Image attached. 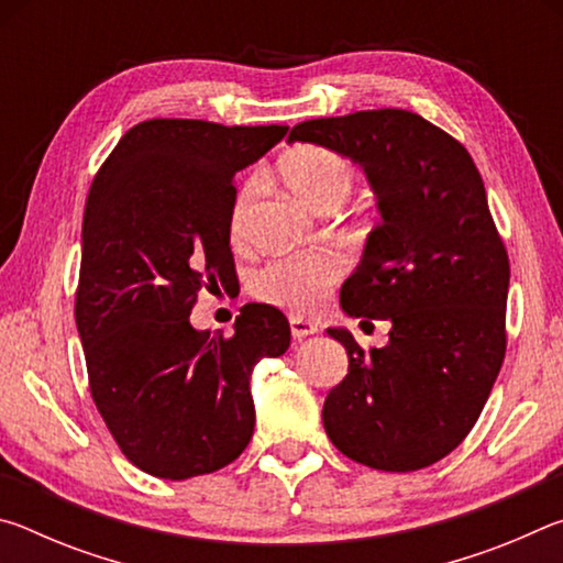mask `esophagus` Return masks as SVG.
<instances>
[{
  "mask_svg": "<svg viewBox=\"0 0 563 563\" xmlns=\"http://www.w3.org/2000/svg\"><path fill=\"white\" fill-rule=\"evenodd\" d=\"M316 330H318L316 322L305 320V318H300V316H290V332H292L295 340L308 338V335H312V332H316Z\"/></svg>",
  "mask_w": 563,
  "mask_h": 563,
  "instance_id": "1",
  "label": "esophagus"
}]
</instances>
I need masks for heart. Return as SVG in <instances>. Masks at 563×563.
<instances>
[{"label":"heart","instance_id":"b5f03b06","mask_svg":"<svg viewBox=\"0 0 563 563\" xmlns=\"http://www.w3.org/2000/svg\"><path fill=\"white\" fill-rule=\"evenodd\" d=\"M283 178L305 203L328 211L338 208L355 188V170L338 151L325 146H300L290 151L280 164ZM258 180L251 178L235 198L231 228L241 233L243 218L251 208ZM345 261L335 251H310L273 258L255 271L251 290L258 300L290 312H308L325 298V292L340 280Z\"/></svg>","mask_w":563,"mask_h":563}]
</instances>
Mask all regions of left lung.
Listing matches in <instances>:
<instances>
[{"instance_id":"1","label":"left lung","mask_w":563,"mask_h":563,"mask_svg":"<svg viewBox=\"0 0 563 563\" xmlns=\"http://www.w3.org/2000/svg\"><path fill=\"white\" fill-rule=\"evenodd\" d=\"M288 141L360 164L383 216L340 302L393 330L369 350L328 330L350 357L322 407L330 442L383 472L440 462L479 419L507 352L509 255L479 170L460 141L405 109L302 121Z\"/></svg>"}]
</instances>
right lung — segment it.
Returning a JSON list of instances; mask_svg holds the SVG:
<instances>
[{
    "label": "right lung",
    "mask_w": 563,
    "mask_h": 563,
    "mask_svg": "<svg viewBox=\"0 0 563 563\" xmlns=\"http://www.w3.org/2000/svg\"><path fill=\"white\" fill-rule=\"evenodd\" d=\"M285 133L278 123L141 121L89 188L74 316L91 399L123 456L161 479L241 456L255 424V362L290 345L271 305H245L228 338L188 320L198 292L235 273V174Z\"/></svg>",
    "instance_id": "obj_1"
}]
</instances>
